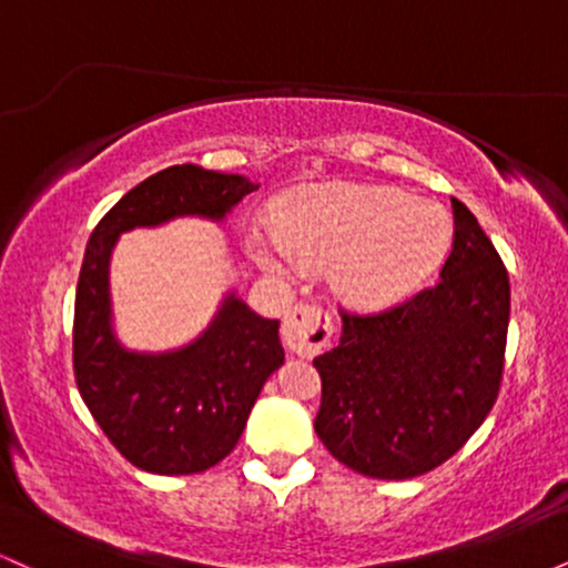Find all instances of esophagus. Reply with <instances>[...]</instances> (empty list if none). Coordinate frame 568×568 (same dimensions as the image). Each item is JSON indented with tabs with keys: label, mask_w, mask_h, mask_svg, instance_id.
I'll use <instances>...</instances> for the list:
<instances>
[{
	"label": "esophagus",
	"mask_w": 568,
	"mask_h": 568,
	"mask_svg": "<svg viewBox=\"0 0 568 568\" xmlns=\"http://www.w3.org/2000/svg\"><path fill=\"white\" fill-rule=\"evenodd\" d=\"M331 334H334V325L321 306L298 304L283 321L285 347L298 357H315L328 344Z\"/></svg>",
	"instance_id": "1"
}]
</instances>
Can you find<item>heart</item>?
I'll list each match as a JSON object with an SVG mask.
<instances>
[{
  "instance_id": "obj_1",
  "label": "heart",
  "mask_w": 568,
  "mask_h": 568,
  "mask_svg": "<svg viewBox=\"0 0 568 568\" xmlns=\"http://www.w3.org/2000/svg\"><path fill=\"white\" fill-rule=\"evenodd\" d=\"M454 240L448 211L395 186L315 184L280 207V232H247V253L266 275L302 277L328 266L331 285L363 310L408 296L438 270Z\"/></svg>"
}]
</instances>
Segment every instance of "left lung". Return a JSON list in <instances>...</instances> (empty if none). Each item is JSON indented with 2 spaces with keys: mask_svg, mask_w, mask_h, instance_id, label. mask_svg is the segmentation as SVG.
<instances>
[{
  "mask_svg": "<svg viewBox=\"0 0 568 568\" xmlns=\"http://www.w3.org/2000/svg\"><path fill=\"white\" fill-rule=\"evenodd\" d=\"M454 245L440 280L379 315L342 312L338 347L315 357V433L349 470L425 475L459 452L497 403L510 280L478 219L452 197Z\"/></svg>",
  "mask_w": 568,
  "mask_h": 568,
  "instance_id": "left-lung-1",
  "label": "left lung"
}]
</instances>
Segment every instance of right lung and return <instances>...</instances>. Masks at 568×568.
Instances as JSON below:
<instances>
[{"mask_svg":"<svg viewBox=\"0 0 568 568\" xmlns=\"http://www.w3.org/2000/svg\"><path fill=\"white\" fill-rule=\"evenodd\" d=\"M245 175L173 165L130 189L90 234L74 302V376L84 406L130 465L192 475L237 446L258 393L283 366L280 321H266L230 291L211 325L184 347L128 349L116 338L109 264L122 232L181 216L224 221L245 194Z\"/></svg>","mask_w":568,"mask_h":568,"instance_id":"obj_1","label":"right lung"}]
</instances>
